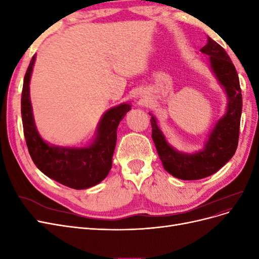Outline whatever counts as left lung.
Segmentation results:
<instances>
[{
	"label": "left lung",
	"instance_id": "left-lung-1",
	"mask_svg": "<svg viewBox=\"0 0 259 259\" xmlns=\"http://www.w3.org/2000/svg\"><path fill=\"white\" fill-rule=\"evenodd\" d=\"M201 53L209 56L211 71L228 98L227 111L211 130L204 148L195 153L176 150L166 142L155 117L151 116L150 120L152 139L163 167L170 175L183 180H197L213 175L232 158L239 143L242 94L237 70L228 54L209 36Z\"/></svg>",
	"mask_w": 259,
	"mask_h": 259
}]
</instances>
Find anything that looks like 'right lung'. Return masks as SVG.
I'll list each match as a JSON object with an SVG mask.
<instances>
[{
    "label": "right lung",
    "mask_w": 259,
    "mask_h": 259,
    "mask_svg": "<svg viewBox=\"0 0 259 259\" xmlns=\"http://www.w3.org/2000/svg\"><path fill=\"white\" fill-rule=\"evenodd\" d=\"M35 61L31 59L23 79L21 117L23 134L31 159L48 177L72 189H88L107 177L112 166L116 144V130L130 110V104H121L106 111L101 117L96 136L83 148L61 147L48 144L37 132L30 100V79Z\"/></svg>",
    "instance_id": "1"
}]
</instances>
